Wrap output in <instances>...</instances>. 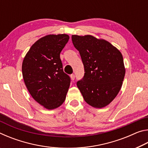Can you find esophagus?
Returning <instances> with one entry per match:
<instances>
[{
    "label": "esophagus",
    "mask_w": 148,
    "mask_h": 148,
    "mask_svg": "<svg viewBox=\"0 0 148 148\" xmlns=\"http://www.w3.org/2000/svg\"><path fill=\"white\" fill-rule=\"evenodd\" d=\"M71 79L72 80V81H74V79H75V75L74 74H71Z\"/></svg>",
    "instance_id": "34e87169"
}]
</instances>
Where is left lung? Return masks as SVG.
Returning <instances> with one entry per match:
<instances>
[{"mask_svg":"<svg viewBox=\"0 0 148 148\" xmlns=\"http://www.w3.org/2000/svg\"><path fill=\"white\" fill-rule=\"evenodd\" d=\"M72 41L84 66V76L77 86L85 101L98 108L107 106L122 86L125 74L122 54L110 42L91 35H72Z\"/></svg>","mask_w":148,"mask_h":148,"instance_id":"obj_1","label":"left lung"}]
</instances>
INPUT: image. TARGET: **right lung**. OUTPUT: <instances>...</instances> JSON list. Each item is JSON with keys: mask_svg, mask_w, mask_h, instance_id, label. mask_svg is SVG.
Returning <instances> with one entry per match:
<instances>
[{"mask_svg": "<svg viewBox=\"0 0 148 148\" xmlns=\"http://www.w3.org/2000/svg\"><path fill=\"white\" fill-rule=\"evenodd\" d=\"M69 40L67 34H49L31 47L22 64L25 86L37 102L48 110L63 103L71 84L60 53Z\"/></svg>", "mask_w": 148, "mask_h": 148, "instance_id": "add662e5", "label": "right lung"}]
</instances>
